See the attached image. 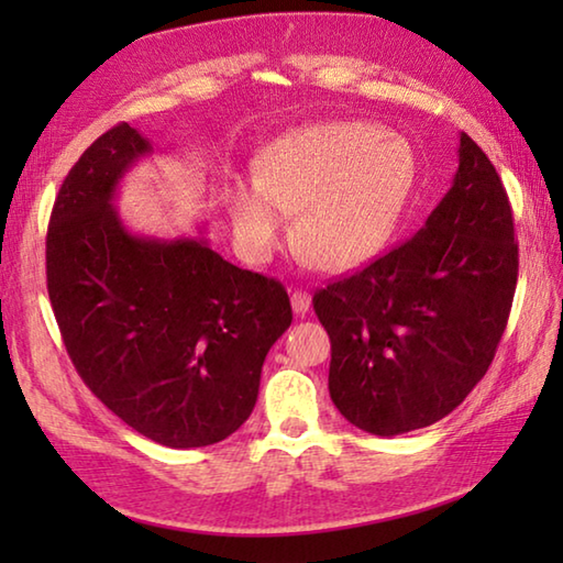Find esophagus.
<instances>
[{"instance_id":"esophagus-1","label":"esophagus","mask_w":563,"mask_h":563,"mask_svg":"<svg viewBox=\"0 0 563 563\" xmlns=\"http://www.w3.org/2000/svg\"><path fill=\"white\" fill-rule=\"evenodd\" d=\"M290 300H292V310H295V316H300V318L308 316V310H310V305H312L310 292H305V290H292Z\"/></svg>"}]
</instances>
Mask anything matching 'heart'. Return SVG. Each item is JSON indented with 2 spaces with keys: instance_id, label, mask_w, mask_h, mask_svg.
I'll return each instance as SVG.
<instances>
[{
  "instance_id": "b5f03b06",
  "label": "heart",
  "mask_w": 563,
  "mask_h": 563,
  "mask_svg": "<svg viewBox=\"0 0 563 563\" xmlns=\"http://www.w3.org/2000/svg\"><path fill=\"white\" fill-rule=\"evenodd\" d=\"M415 154L365 121L295 131L273 144L258 178L235 184L228 213L247 261L268 263L295 238L320 268L350 271L393 243L412 198Z\"/></svg>"
}]
</instances>
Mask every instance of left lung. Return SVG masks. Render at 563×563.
Listing matches in <instances>:
<instances>
[{
  "mask_svg": "<svg viewBox=\"0 0 563 563\" xmlns=\"http://www.w3.org/2000/svg\"><path fill=\"white\" fill-rule=\"evenodd\" d=\"M517 275L509 196L462 133L454 184L422 231L312 295L340 415L395 437L460 407L507 330Z\"/></svg>",
  "mask_w": 563,
  "mask_h": 563,
  "instance_id": "1",
  "label": "left lung"
}]
</instances>
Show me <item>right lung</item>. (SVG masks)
Here are the masks:
<instances>
[{
	"label": "right lung",
	"instance_id": "right-lung-1",
	"mask_svg": "<svg viewBox=\"0 0 563 563\" xmlns=\"http://www.w3.org/2000/svg\"><path fill=\"white\" fill-rule=\"evenodd\" d=\"M151 144L129 123L84 151L46 231V290L76 373L113 415L170 450L231 437L265 355L292 322L283 283L206 241L131 235L111 206Z\"/></svg>",
	"mask_w": 563,
	"mask_h": 563
}]
</instances>
